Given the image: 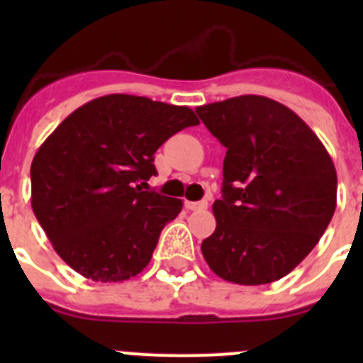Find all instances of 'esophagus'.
Returning <instances> with one entry per match:
<instances>
[{"instance_id":"obj_1","label":"esophagus","mask_w":363,"mask_h":363,"mask_svg":"<svg viewBox=\"0 0 363 363\" xmlns=\"http://www.w3.org/2000/svg\"><path fill=\"white\" fill-rule=\"evenodd\" d=\"M207 200H201V201H185V207L189 211H203L207 209Z\"/></svg>"}]
</instances>
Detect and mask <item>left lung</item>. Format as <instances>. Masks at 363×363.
<instances>
[{
  "label": "left lung",
  "instance_id": "left-lung-1",
  "mask_svg": "<svg viewBox=\"0 0 363 363\" xmlns=\"http://www.w3.org/2000/svg\"><path fill=\"white\" fill-rule=\"evenodd\" d=\"M198 116L225 147L216 229L201 242L214 274L264 285L289 274L336 209V169L309 125L265 96L201 105Z\"/></svg>",
  "mask_w": 363,
  "mask_h": 363
}]
</instances>
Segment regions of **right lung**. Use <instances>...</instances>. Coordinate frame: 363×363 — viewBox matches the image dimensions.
<instances>
[{
	"instance_id": "1",
	"label": "right lung",
	"mask_w": 363,
	"mask_h": 363,
	"mask_svg": "<svg viewBox=\"0 0 363 363\" xmlns=\"http://www.w3.org/2000/svg\"><path fill=\"white\" fill-rule=\"evenodd\" d=\"M189 107L108 94L69 114L30 165L32 211L54 251L82 277L123 281L149 265L182 200L142 191L154 152L185 127Z\"/></svg>"
}]
</instances>
